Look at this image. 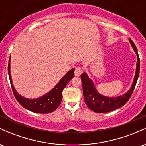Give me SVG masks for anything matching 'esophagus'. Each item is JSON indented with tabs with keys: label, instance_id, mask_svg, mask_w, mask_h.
Listing matches in <instances>:
<instances>
[{
	"label": "esophagus",
	"instance_id": "esophagus-1",
	"mask_svg": "<svg viewBox=\"0 0 146 146\" xmlns=\"http://www.w3.org/2000/svg\"><path fill=\"white\" fill-rule=\"evenodd\" d=\"M82 73V68L81 67H76L75 70V75L77 77L80 76V75Z\"/></svg>",
	"mask_w": 146,
	"mask_h": 146
}]
</instances>
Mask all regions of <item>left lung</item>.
<instances>
[{
	"label": "left lung",
	"mask_w": 146,
	"mask_h": 146,
	"mask_svg": "<svg viewBox=\"0 0 146 146\" xmlns=\"http://www.w3.org/2000/svg\"><path fill=\"white\" fill-rule=\"evenodd\" d=\"M129 40H130L132 48H134L135 53L137 55V62L136 73H135L133 84L128 93L119 97H117V98H108V97L103 96L97 91L93 82L88 78L86 73H84L81 75V80L83 87V95L85 103L87 106L89 108V109L95 113H108V112L113 111L114 110L119 108L120 107L123 106L128 102L133 93L137 80H138L139 75L140 60L135 43L132 42L131 39H129Z\"/></svg>",
	"instance_id": "obj_1"
}]
</instances>
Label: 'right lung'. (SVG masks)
<instances>
[{"instance_id": "add662e5", "label": "right lung", "mask_w": 146, "mask_h": 146, "mask_svg": "<svg viewBox=\"0 0 146 146\" xmlns=\"http://www.w3.org/2000/svg\"><path fill=\"white\" fill-rule=\"evenodd\" d=\"M75 68L70 70L60 81L58 83L54 88L51 91L48 92L44 96L41 98L36 99V100H29L21 96L16 93L14 89V86L12 84L11 75H10V58L8 64V73L11 83V88L13 93L16 98V100L19 102L22 106L24 107L26 109L32 111L33 113H38L40 114H47L53 112L56 110L59 106L62 98V91L64 88L66 86L68 82L71 80L74 76Z\"/></svg>"}]
</instances>
